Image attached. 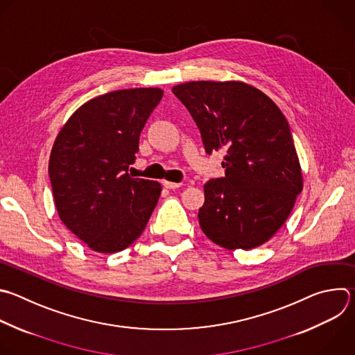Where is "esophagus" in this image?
<instances>
[{"mask_svg": "<svg viewBox=\"0 0 355 355\" xmlns=\"http://www.w3.org/2000/svg\"><path fill=\"white\" fill-rule=\"evenodd\" d=\"M163 187L167 189H177L181 187L180 182H170V181H163Z\"/></svg>", "mask_w": 355, "mask_h": 355, "instance_id": "esophagus-1", "label": "esophagus"}]
</instances>
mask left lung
<instances>
[{
    "label": "left lung",
    "instance_id": "obj_1",
    "mask_svg": "<svg viewBox=\"0 0 355 355\" xmlns=\"http://www.w3.org/2000/svg\"><path fill=\"white\" fill-rule=\"evenodd\" d=\"M187 107L207 155L225 152L224 177L205 184L202 231L225 250L269 241L302 191L293 135L280 108L243 82L198 80L173 87Z\"/></svg>",
    "mask_w": 355,
    "mask_h": 355
}]
</instances>
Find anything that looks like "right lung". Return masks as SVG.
Listing matches in <instances>:
<instances>
[{
    "instance_id": "right-lung-1",
    "label": "right lung",
    "mask_w": 355,
    "mask_h": 355,
    "mask_svg": "<svg viewBox=\"0 0 355 355\" xmlns=\"http://www.w3.org/2000/svg\"><path fill=\"white\" fill-rule=\"evenodd\" d=\"M163 90H114L80 105L60 131L49 163L62 223L90 250L114 254L144 232L162 192L128 168Z\"/></svg>"
}]
</instances>
